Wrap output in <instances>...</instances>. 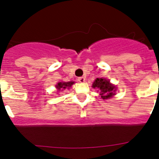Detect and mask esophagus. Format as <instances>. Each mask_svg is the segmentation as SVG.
<instances>
[{
    "instance_id": "obj_1",
    "label": "esophagus",
    "mask_w": 159,
    "mask_h": 159,
    "mask_svg": "<svg viewBox=\"0 0 159 159\" xmlns=\"http://www.w3.org/2000/svg\"><path fill=\"white\" fill-rule=\"evenodd\" d=\"M78 81L81 82V83H83V82L85 81V78L84 77H79L78 78Z\"/></svg>"
}]
</instances>
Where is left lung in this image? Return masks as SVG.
<instances>
[{
    "label": "left lung",
    "mask_w": 159,
    "mask_h": 159,
    "mask_svg": "<svg viewBox=\"0 0 159 159\" xmlns=\"http://www.w3.org/2000/svg\"><path fill=\"white\" fill-rule=\"evenodd\" d=\"M93 88H98L100 91V96L103 99H107L112 97L116 91L115 86L110 84V81L105 78H96L93 84Z\"/></svg>",
    "instance_id": "1"
}]
</instances>
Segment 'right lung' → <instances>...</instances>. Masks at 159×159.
Listing matches in <instances>:
<instances>
[{
	"instance_id": "1",
	"label": "right lung",
	"mask_w": 159,
	"mask_h": 159,
	"mask_svg": "<svg viewBox=\"0 0 159 159\" xmlns=\"http://www.w3.org/2000/svg\"><path fill=\"white\" fill-rule=\"evenodd\" d=\"M75 82L73 81H69V82H64V83H62V82H60V83L57 84V85H56V87L57 88L58 90H61V89H65L66 87H70Z\"/></svg>"
}]
</instances>
